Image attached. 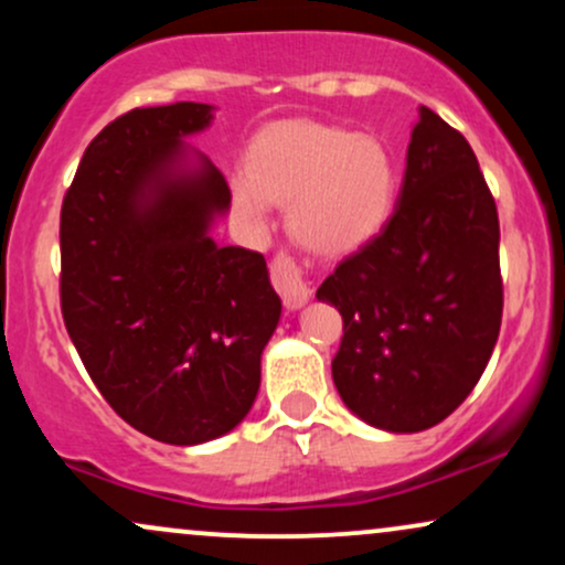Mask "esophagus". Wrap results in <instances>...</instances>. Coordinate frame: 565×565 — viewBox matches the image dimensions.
I'll list each match as a JSON object with an SVG mask.
<instances>
[{"label": "esophagus", "instance_id": "1", "mask_svg": "<svg viewBox=\"0 0 565 565\" xmlns=\"http://www.w3.org/2000/svg\"><path fill=\"white\" fill-rule=\"evenodd\" d=\"M270 278H274V287L289 310L302 308L310 300L308 278H305L300 265L291 260L289 255H284V252L270 263Z\"/></svg>", "mask_w": 565, "mask_h": 565}]
</instances>
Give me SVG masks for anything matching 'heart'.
I'll return each mask as SVG.
<instances>
[{
  "instance_id": "heart-1",
  "label": "heart",
  "mask_w": 565,
  "mask_h": 565,
  "mask_svg": "<svg viewBox=\"0 0 565 565\" xmlns=\"http://www.w3.org/2000/svg\"><path fill=\"white\" fill-rule=\"evenodd\" d=\"M228 185L249 225H263L276 201H289L291 236L305 249L340 257L387 225L398 167L377 135L300 119L260 135L246 164L233 167Z\"/></svg>"
}]
</instances>
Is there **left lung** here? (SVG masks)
Here are the masks:
<instances>
[{
  "label": "left lung",
  "instance_id": "obj_1",
  "mask_svg": "<svg viewBox=\"0 0 565 565\" xmlns=\"http://www.w3.org/2000/svg\"><path fill=\"white\" fill-rule=\"evenodd\" d=\"M316 297L342 316L332 377L366 425L427 430L481 380L502 323L497 204L470 142L430 108L387 225Z\"/></svg>",
  "mask_w": 565,
  "mask_h": 565
}]
</instances>
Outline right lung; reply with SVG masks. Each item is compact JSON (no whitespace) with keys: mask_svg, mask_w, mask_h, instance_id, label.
Segmentation results:
<instances>
[{"mask_svg":"<svg viewBox=\"0 0 565 565\" xmlns=\"http://www.w3.org/2000/svg\"><path fill=\"white\" fill-rule=\"evenodd\" d=\"M206 103L135 108L89 142L61 210V310L125 423L172 446L231 433L260 391L281 319L260 252L220 246L223 172L185 138Z\"/></svg>","mask_w":565,"mask_h":565,"instance_id":"obj_1","label":"right lung"}]
</instances>
